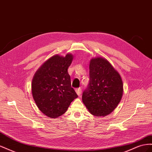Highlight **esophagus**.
Wrapping results in <instances>:
<instances>
[{
	"label": "esophagus",
	"mask_w": 152,
	"mask_h": 152,
	"mask_svg": "<svg viewBox=\"0 0 152 152\" xmlns=\"http://www.w3.org/2000/svg\"><path fill=\"white\" fill-rule=\"evenodd\" d=\"M75 91H76L77 95L79 96H80L81 93H82V89L80 88H77V89H75Z\"/></svg>",
	"instance_id": "obj_1"
}]
</instances>
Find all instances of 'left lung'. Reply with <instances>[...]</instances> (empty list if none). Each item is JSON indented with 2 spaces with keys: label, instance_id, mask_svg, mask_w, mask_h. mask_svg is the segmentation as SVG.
I'll use <instances>...</instances> for the list:
<instances>
[{
  "label": "left lung",
  "instance_id": "obj_1",
  "mask_svg": "<svg viewBox=\"0 0 152 152\" xmlns=\"http://www.w3.org/2000/svg\"><path fill=\"white\" fill-rule=\"evenodd\" d=\"M89 82L82 94V102L89 112L104 117L111 113L121 102L123 83L120 74L107 59L92 58Z\"/></svg>",
  "mask_w": 152,
  "mask_h": 152
}]
</instances>
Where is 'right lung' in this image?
I'll return each instance as SVG.
<instances>
[{
  "label": "right lung",
  "mask_w": 152,
  "mask_h": 152,
  "mask_svg": "<svg viewBox=\"0 0 152 152\" xmlns=\"http://www.w3.org/2000/svg\"><path fill=\"white\" fill-rule=\"evenodd\" d=\"M73 55H54L41 66L34 76L31 92L39 109L49 118L65 113L71 102L78 97L71 86L68 68Z\"/></svg>",
  "instance_id": "1"
}]
</instances>
